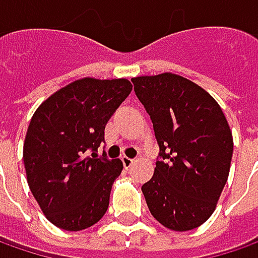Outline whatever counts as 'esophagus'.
<instances>
[{
    "label": "esophagus",
    "mask_w": 258,
    "mask_h": 258,
    "mask_svg": "<svg viewBox=\"0 0 258 258\" xmlns=\"http://www.w3.org/2000/svg\"><path fill=\"white\" fill-rule=\"evenodd\" d=\"M121 163H123L124 169H129V167L132 166L134 160H132V158H129V157H123V158H121Z\"/></svg>",
    "instance_id": "1"
}]
</instances>
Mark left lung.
<instances>
[{"mask_svg":"<svg viewBox=\"0 0 258 258\" xmlns=\"http://www.w3.org/2000/svg\"><path fill=\"white\" fill-rule=\"evenodd\" d=\"M153 121L160 153L153 177L142 185L157 222L191 230L214 212L229 175L233 139L212 95L173 73L132 79Z\"/></svg>","mask_w":258,"mask_h":258,"instance_id":"left-lung-1","label":"left lung"}]
</instances>
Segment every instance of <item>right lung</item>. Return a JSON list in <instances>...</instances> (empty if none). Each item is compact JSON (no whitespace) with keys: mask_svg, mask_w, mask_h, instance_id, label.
I'll list each match as a JSON object with an SVG mask.
<instances>
[{"mask_svg":"<svg viewBox=\"0 0 258 258\" xmlns=\"http://www.w3.org/2000/svg\"><path fill=\"white\" fill-rule=\"evenodd\" d=\"M132 85L85 78L61 88L35 111L23 145L28 183L46 219L70 232L105 214L123 164L98 156L104 129Z\"/></svg>","mask_w":258,"mask_h":258,"instance_id":"obj_1","label":"right lung"}]
</instances>
